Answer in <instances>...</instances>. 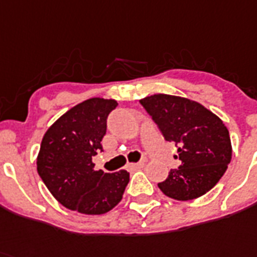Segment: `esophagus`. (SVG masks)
<instances>
[{
    "mask_svg": "<svg viewBox=\"0 0 257 257\" xmlns=\"http://www.w3.org/2000/svg\"><path fill=\"white\" fill-rule=\"evenodd\" d=\"M144 166H145V162H139V163H131L129 167L133 170H140V169H144Z\"/></svg>",
    "mask_w": 257,
    "mask_h": 257,
    "instance_id": "1",
    "label": "esophagus"
}]
</instances>
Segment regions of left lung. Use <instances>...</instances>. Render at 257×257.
I'll return each mask as SVG.
<instances>
[{
	"label": "left lung",
	"instance_id": "left-lung-1",
	"mask_svg": "<svg viewBox=\"0 0 257 257\" xmlns=\"http://www.w3.org/2000/svg\"><path fill=\"white\" fill-rule=\"evenodd\" d=\"M166 141L175 142L179 169L170 170L158 187L166 196L188 201L219 182L231 161V141L223 121L200 103L182 96L154 94L140 100Z\"/></svg>",
	"mask_w": 257,
	"mask_h": 257
}]
</instances>
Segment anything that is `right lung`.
Returning <instances> with one entry per match:
<instances>
[{"label":"right lung","mask_w":257,"mask_h":257,"mask_svg":"<svg viewBox=\"0 0 257 257\" xmlns=\"http://www.w3.org/2000/svg\"><path fill=\"white\" fill-rule=\"evenodd\" d=\"M115 99L91 98L74 105L45 132L36 159L38 174L57 201L82 214H104L121 201L129 172L94 170L102 152L107 117Z\"/></svg>","instance_id":"right-lung-1"}]
</instances>
